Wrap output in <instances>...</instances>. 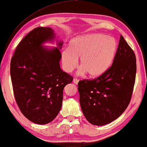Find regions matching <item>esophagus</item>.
Returning <instances> with one entry per match:
<instances>
[{
  "instance_id": "34e87169",
  "label": "esophagus",
  "mask_w": 147,
  "mask_h": 147,
  "mask_svg": "<svg viewBox=\"0 0 147 147\" xmlns=\"http://www.w3.org/2000/svg\"><path fill=\"white\" fill-rule=\"evenodd\" d=\"M78 81H79V80L77 79V78H74L73 79V82H74V84H78Z\"/></svg>"
}]
</instances>
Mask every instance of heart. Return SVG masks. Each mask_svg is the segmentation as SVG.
<instances>
[{
  "label": "heart",
  "instance_id": "heart-1",
  "mask_svg": "<svg viewBox=\"0 0 147 147\" xmlns=\"http://www.w3.org/2000/svg\"><path fill=\"white\" fill-rule=\"evenodd\" d=\"M116 51V41L111 37L99 34L77 37L70 41L69 49L62 51V65L65 71L71 73L78 66L80 58L79 74L87 72L89 76L97 77L112 64Z\"/></svg>",
  "mask_w": 147,
  "mask_h": 147
}]
</instances>
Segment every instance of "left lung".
<instances>
[{
    "label": "left lung",
    "mask_w": 147,
    "mask_h": 147,
    "mask_svg": "<svg viewBox=\"0 0 147 147\" xmlns=\"http://www.w3.org/2000/svg\"><path fill=\"white\" fill-rule=\"evenodd\" d=\"M136 75L135 53L122 36L112 65L96 78L80 80V103L84 116L93 125L115 120L127 108Z\"/></svg>",
    "instance_id": "left-lung-1"
}]
</instances>
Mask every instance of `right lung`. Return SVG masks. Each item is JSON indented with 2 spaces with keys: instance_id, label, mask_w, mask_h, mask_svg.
Here are the masks:
<instances>
[{
  "instance_id": "add662e5",
  "label": "right lung",
  "mask_w": 147,
  "mask_h": 147,
  "mask_svg": "<svg viewBox=\"0 0 147 147\" xmlns=\"http://www.w3.org/2000/svg\"><path fill=\"white\" fill-rule=\"evenodd\" d=\"M49 27H38L20 41L12 56L10 74L15 99L20 110L32 122L49 123L60 111L63 91L73 77L59 66L60 49L49 50L42 43L54 38Z\"/></svg>"
}]
</instances>
